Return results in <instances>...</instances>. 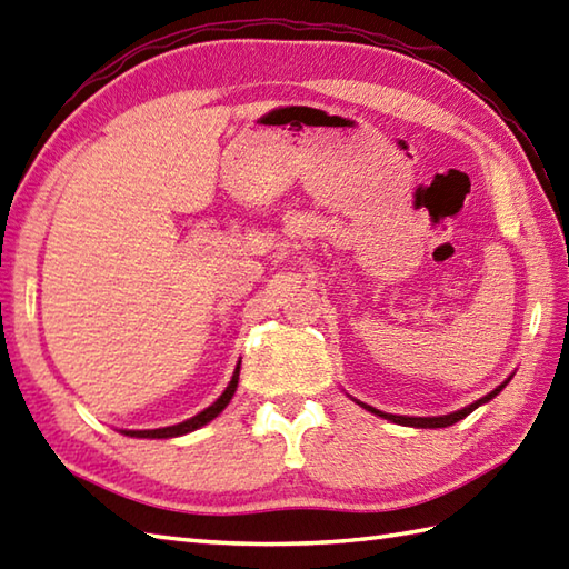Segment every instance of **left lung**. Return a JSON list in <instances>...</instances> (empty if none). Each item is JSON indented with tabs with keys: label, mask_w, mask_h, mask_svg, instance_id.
<instances>
[{
	"label": "left lung",
	"mask_w": 569,
	"mask_h": 569,
	"mask_svg": "<svg viewBox=\"0 0 569 569\" xmlns=\"http://www.w3.org/2000/svg\"><path fill=\"white\" fill-rule=\"evenodd\" d=\"M511 381V377L506 379L503 383H499L497 389H493L491 393H487V396H481L479 401H475V403H469V406H465V408H459V410H455V413H447V416H432V418H416V416H393V413H383V410H377L373 406H367V403H361V401H355L361 406V408H367L369 413H373V416H379V418H386V420H391V422H396V426H408V428H447V426H455L457 420H462V418H467L471 410L475 408H479L481 403H489L493 396H499L503 389H506V383Z\"/></svg>",
	"instance_id": "1"
}]
</instances>
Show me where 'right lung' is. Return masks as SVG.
<instances>
[{"instance_id": "right-lung-1", "label": "right lung", "mask_w": 569, "mask_h": 569, "mask_svg": "<svg viewBox=\"0 0 569 569\" xmlns=\"http://www.w3.org/2000/svg\"><path fill=\"white\" fill-rule=\"evenodd\" d=\"M239 365H241V361H239ZM239 365H237V369H234V373H232V381H229L227 389L222 391V396L217 398V401H214L212 406L200 410L198 416H192V418H188V420H183V422H178V426H168V428H156V430H122V432L129 435V438H151V440L159 438V440H161V438H180V435H188V432H192V430L208 426V422L214 420L217 416H220L222 410L227 408V403L232 401V396H234V391H237V383H239Z\"/></svg>"}]
</instances>
